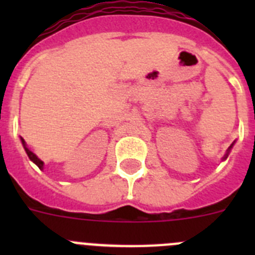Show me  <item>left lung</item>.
I'll use <instances>...</instances> for the list:
<instances>
[{"label": "left lung", "mask_w": 255, "mask_h": 255, "mask_svg": "<svg viewBox=\"0 0 255 255\" xmlns=\"http://www.w3.org/2000/svg\"><path fill=\"white\" fill-rule=\"evenodd\" d=\"M231 148H233V144H231V145H230V148H229V149H227V153H226V155H225V158H226L227 155H229V152H230V149H231Z\"/></svg>", "instance_id": "left-lung-1"}]
</instances>
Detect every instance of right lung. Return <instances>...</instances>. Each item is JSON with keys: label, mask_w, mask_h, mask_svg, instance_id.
I'll list each match as a JSON object with an SVG mask.
<instances>
[{"label": "right lung", "mask_w": 255, "mask_h": 255, "mask_svg": "<svg viewBox=\"0 0 255 255\" xmlns=\"http://www.w3.org/2000/svg\"><path fill=\"white\" fill-rule=\"evenodd\" d=\"M21 141H22V145H24V149H25L26 154H28V157H29V158H30V161H33V162H34V163L37 164L38 167H39L40 170H42V168H43V162L40 161V159L38 158L37 155H35L34 153L31 152V150H29L28 148H26V145H25V141H24V139H21Z\"/></svg>", "instance_id": "right-lung-1"}]
</instances>
